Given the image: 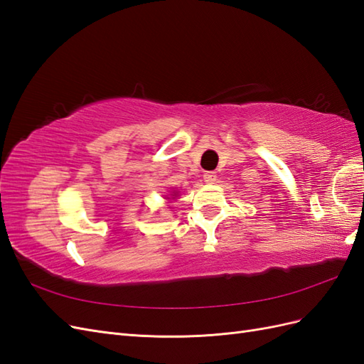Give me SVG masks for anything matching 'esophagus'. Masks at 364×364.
Masks as SVG:
<instances>
[{
	"label": "esophagus",
	"instance_id": "obj_1",
	"mask_svg": "<svg viewBox=\"0 0 364 364\" xmlns=\"http://www.w3.org/2000/svg\"><path fill=\"white\" fill-rule=\"evenodd\" d=\"M215 178H217L215 171H205L203 173V179H205L206 183H213L215 181Z\"/></svg>",
	"mask_w": 364,
	"mask_h": 364
}]
</instances>
